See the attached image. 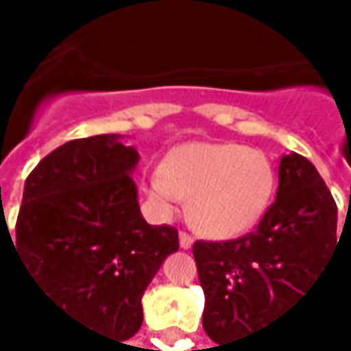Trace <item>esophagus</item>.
Instances as JSON below:
<instances>
[{
    "label": "esophagus",
    "instance_id": "34e87169",
    "mask_svg": "<svg viewBox=\"0 0 351 351\" xmlns=\"http://www.w3.org/2000/svg\"><path fill=\"white\" fill-rule=\"evenodd\" d=\"M179 244H181V248H185V250H187V248H191V246H193V238H191L189 234L181 232V234H179Z\"/></svg>",
    "mask_w": 351,
    "mask_h": 351
}]
</instances>
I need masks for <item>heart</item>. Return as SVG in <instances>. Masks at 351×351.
<instances>
[{"label": "heart", "mask_w": 351, "mask_h": 351, "mask_svg": "<svg viewBox=\"0 0 351 351\" xmlns=\"http://www.w3.org/2000/svg\"><path fill=\"white\" fill-rule=\"evenodd\" d=\"M276 191L271 160L238 143H185L149 179L156 210L172 217L191 199L193 225L213 238H236L261 221Z\"/></svg>", "instance_id": "1"}]
</instances>
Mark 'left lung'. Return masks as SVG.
I'll use <instances>...</instances> for the list:
<instances>
[{
	"mask_svg": "<svg viewBox=\"0 0 351 351\" xmlns=\"http://www.w3.org/2000/svg\"><path fill=\"white\" fill-rule=\"evenodd\" d=\"M278 179L276 202L254 232L193 244L206 299L202 324L215 343L244 339L289 312L341 242L337 204L312 162L299 154L282 156Z\"/></svg>",
	"mask_w": 351,
	"mask_h": 351,
	"instance_id": "left-lung-1",
	"label": "left lung"
}]
</instances>
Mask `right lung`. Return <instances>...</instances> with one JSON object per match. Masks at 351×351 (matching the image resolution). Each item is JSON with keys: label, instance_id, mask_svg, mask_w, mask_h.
Masks as SVG:
<instances>
[{"label": "right lung", "instance_id": "1", "mask_svg": "<svg viewBox=\"0 0 351 351\" xmlns=\"http://www.w3.org/2000/svg\"><path fill=\"white\" fill-rule=\"evenodd\" d=\"M136 164L119 134L64 143L27 177L16 236L5 229L42 297L117 343L141 328L143 293L179 250L177 229L141 215Z\"/></svg>", "mask_w": 351, "mask_h": 351}]
</instances>
